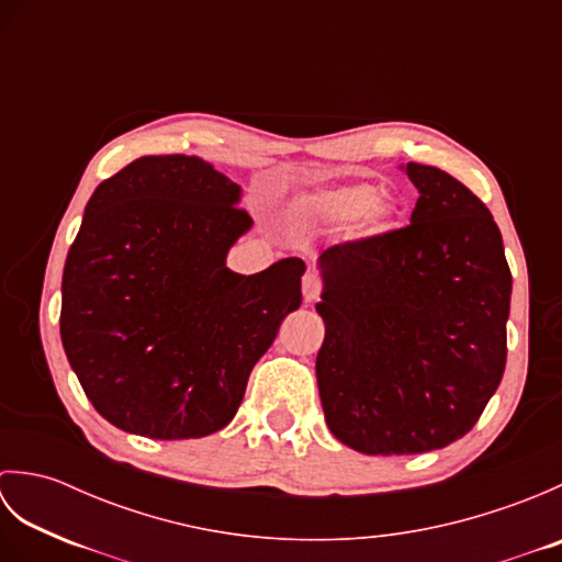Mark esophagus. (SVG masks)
<instances>
[{"label": "esophagus", "instance_id": "34e87169", "mask_svg": "<svg viewBox=\"0 0 562 562\" xmlns=\"http://www.w3.org/2000/svg\"><path fill=\"white\" fill-rule=\"evenodd\" d=\"M302 292H304V302H316L321 292H324V280H321V274L316 270H308L304 274Z\"/></svg>", "mask_w": 562, "mask_h": 562}]
</instances>
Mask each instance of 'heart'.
<instances>
[{
    "label": "heart",
    "instance_id": "heart-1",
    "mask_svg": "<svg viewBox=\"0 0 562 562\" xmlns=\"http://www.w3.org/2000/svg\"><path fill=\"white\" fill-rule=\"evenodd\" d=\"M292 217L312 229L336 232L348 224L360 226L362 234H384L396 220V210L389 200L379 198L372 183H348L321 188L294 198Z\"/></svg>",
    "mask_w": 562,
    "mask_h": 562
}]
</instances>
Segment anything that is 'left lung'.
<instances>
[{
  "label": "left lung",
  "mask_w": 562,
  "mask_h": 562,
  "mask_svg": "<svg viewBox=\"0 0 562 562\" xmlns=\"http://www.w3.org/2000/svg\"><path fill=\"white\" fill-rule=\"evenodd\" d=\"M411 224L326 248L316 379L330 432L369 457L441 449L503 381L512 272L491 210L435 166L405 164Z\"/></svg>",
  "instance_id": "obj_1"
}]
</instances>
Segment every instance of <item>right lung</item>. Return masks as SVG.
<instances>
[{
  "label": "right lung",
  "instance_id": "right-lung-1",
  "mask_svg": "<svg viewBox=\"0 0 562 562\" xmlns=\"http://www.w3.org/2000/svg\"><path fill=\"white\" fill-rule=\"evenodd\" d=\"M241 188L183 154L142 157L83 210L63 272L59 336L105 420L193 439L234 420L250 369L302 304L300 258L238 274L226 254L250 229Z\"/></svg>",
  "mask_w": 562,
  "mask_h": 562
}]
</instances>
